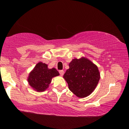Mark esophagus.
<instances>
[{"label": "esophagus", "mask_w": 129, "mask_h": 129, "mask_svg": "<svg viewBox=\"0 0 129 129\" xmlns=\"http://www.w3.org/2000/svg\"><path fill=\"white\" fill-rule=\"evenodd\" d=\"M59 73H60V75L61 76H63V75H64V71H63V70H59Z\"/></svg>", "instance_id": "esophagus-1"}]
</instances>
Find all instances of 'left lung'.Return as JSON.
<instances>
[{"mask_svg":"<svg viewBox=\"0 0 129 129\" xmlns=\"http://www.w3.org/2000/svg\"><path fill=\"white\" fill-rule=\"evenodd\" d=\"M63 77L69 89L79 98H85L93 92L100 79L98 68L89 59H75L69 64Z\"/></svg>","mask_w":129,"mask_h":129,"instance_id":"obj_1","label":"left lung"}]
</instances>
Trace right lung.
I'll return each mask as SVG.
<instances>
[{
	"instance_id": "right-lung-1",
	"label": "right lung",
	"mask_w": 129,
	"mask_h": 129,
	"mask_svg": "<svg viewBox=\"0 0 129 129\" xmlns=\"http://www.w3.org/2000/svg\"><path fill=\"white\" fill-rule=\"evenodd\" d=\"M59 75V72L56 69H49L46 64L39 62L29 74L27 81L35 90L43 91L49 87L53 77Z\"/></svg>"
}]
</instances>
